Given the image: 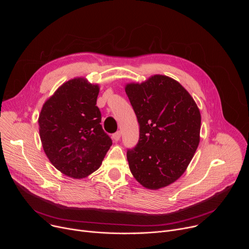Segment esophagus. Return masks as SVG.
Listing matches in <instances>:
<instances>
[{"mask_svg":"<svg viewBox=\"0 0 249 249\" xmlns=\"http://www.w3.org/2000/svg\"><path fill=\"white\" fill-rule=\"evenodd\" d=\"M120 138H121V133L120 132H116L115 134H113V139H114V141H119L120 140Z\"/></svg>","mask_w":249,"mask_h":249,"instance_id":"esophagus-1","label":"esophagus"}]
</instances>
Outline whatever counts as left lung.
<instances>
[{
  "mask_svg": "<svg viewBox=\"0 0 249 249\" xmlns=\"http://www.w3.org/2000/svg\"><path fill=\"white\" fill-rule=\"evenodd\" d=\"M125 91L140 125V139L127 160L135 179L158 190L185 172L199 146L201 114L190 93L172 78L154 75L128 83Z\"/></svg>",
  "mask_w": 249,
  "mask_h": 249,
  "instance_id": "obj_1",
  "label": "left lung"
}]
</instances>
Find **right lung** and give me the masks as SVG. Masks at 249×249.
Segmentation results:
<instances>
[{
	"instance_id": "right-lung-1",
	"label": "right lung",
	"mask_w": 249,
	"mask_h": 249,
	"mask_svg": "<svg viewBox=\"0 0 249 249\" xmlns=\"http://www.w3.org/2000/svg\"><path fill=\"white\" fill-rule=\"evenodd\" d=\"M99 89L84 77L71 79L46 99L38 117L45 155L71 178H86L98 169L112 145L100 125Z\"/></svg>"
}]
</instances>
